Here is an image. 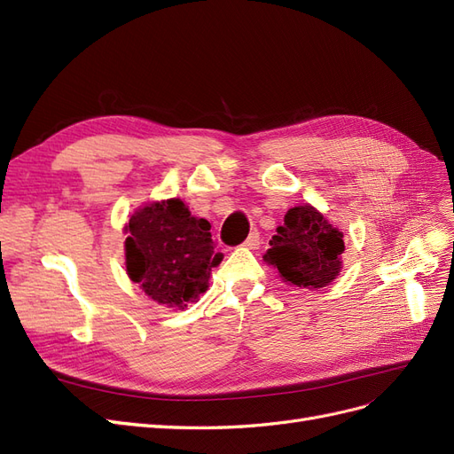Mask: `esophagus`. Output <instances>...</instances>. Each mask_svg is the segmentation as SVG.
I'll use <instances>...</instances> for the list:
<instances>
[{
	"mask_svg": "<svg viewBox=\"0 0 454 454\" xmlns=\"http://www.w3.org/2000/svg\"><path fill=\"white\" fill-rule=\"evenodd\" d=\"M259 244H261V237L257 231H254V232H250V237L244 240L242 246H246V248H250V250H255V248H259Z\"/></svg>",
	"mask_w": 454,
	"mask_h": 454,
	"instance_id": "esophagus-1",
	"label": "esophagus"
}]
</instances>
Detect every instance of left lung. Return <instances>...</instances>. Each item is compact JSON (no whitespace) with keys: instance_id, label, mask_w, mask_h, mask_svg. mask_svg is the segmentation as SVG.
<instances>
[{"instance_id":"left-lung-1","label":"left lung","mask_w":454,"mask_h":454,"mask_svg":"<svg viewBox=\"0 0 454 454\" xmlns=\"http://www.w3.org/2000/svg\"><path fill=\"white\" fill-rule=\"evenodd\" d=\"M269 244L267 263L278 269L287 284L307 290H318L333 282L345 252L342 232L327 223L310 204L287 210L284 225L277 229Z\"/></svg>"}]
</instances>
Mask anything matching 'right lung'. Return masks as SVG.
<instances>
[{"instance_id":"add662e5","label":"right lung","mask_w":454,"mask_h":454,"mask_svg":"<svg viewBox=\"0 0 454 454\" xmlns=\"http://www.w3.org/2000/svg\"><path fill=\"white\" fill-rule=\"evenodd\" d=\"M127 232L129 277L160 305L193 303L223 259L210 223L191 215L180 199L144 206L129 219Z\"/></svg>"}]
</instances>
